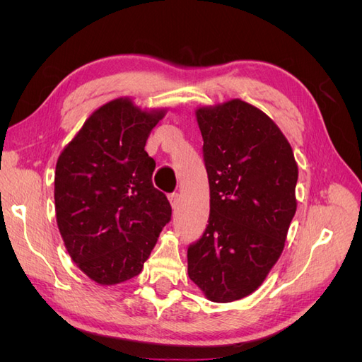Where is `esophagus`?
Returning a JSON list of instances; mask_svg holds the SVG:
<instances>
[{
    "instance_id": "34e87169",
    "label": "esophagus",
    "mask_w": 362,
    "mask_h": 362,
    "mask_svg": "<svg viewBox=\"0 0 362 362\" xmlns=\"http://www.w3.org/2000/svg\"><path fill=\"white\" fill-rule=\"evenodd\" d=\"M169 201H170V205H172L173 210H177L178 205H180V201H181V194L180 193L169 194Z\"/></svg>"
}]
</instances>
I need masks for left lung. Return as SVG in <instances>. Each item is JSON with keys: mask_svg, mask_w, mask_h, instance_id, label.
Wrapping results in <instances>:
<instances>
[{"mask_svg": "<svg viewBox=\"0 0 362 362\" xmlns=\"http://www.w3.org/2000/svg\"><path fill=\"white\" fill-rule=\"evenodd\" d=\"M210 184L205 233L189 246V276L206 299L254 293L281 257L296 213L298 164L278 125L242 100L199 107Z\"/></svg>", "mask_w": 362, "mask_h": 362, "instance_id": "obj_1", "label": "left lung"}]
</instances>
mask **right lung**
<instances>
[{
	"mask_svg": "<svg viewBox=\"0 0 362 362\" xmlns=\"http://www.w3.org/2000/svg\"><path fill=\"white\" fill-rule=\"evenodd\" d=\"M166 110L117 98L95 110L62 151L54 177L57 226L76 266L101 286L137 276L172 208L152 184L146 140Z\"/></svg>",
	"mask_w": 362,
	"mask_h": 362,
	"instance_id": "add662e5",
	"label": "right lung"
}]
</instances>
